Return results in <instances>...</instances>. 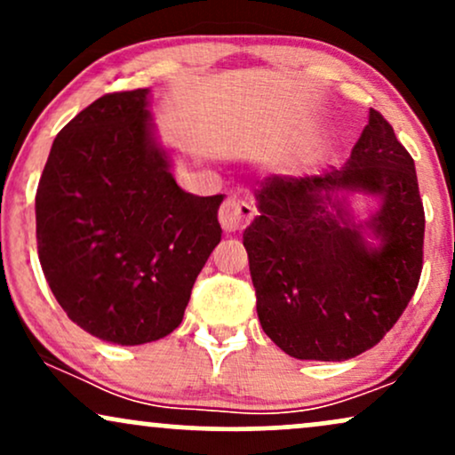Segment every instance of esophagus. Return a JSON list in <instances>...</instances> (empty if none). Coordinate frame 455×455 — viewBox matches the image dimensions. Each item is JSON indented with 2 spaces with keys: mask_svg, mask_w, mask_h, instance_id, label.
<instances>
[{
  "mask_svg": "<svg viewBox=\"0 0 455 455\" xmlns=\"http://www.w3.org/2000/svg\"><path fill=\"white\" fill-rule=\"evenodd\" d=\"M254 210L239 196H228L227 201L222 203L220 212H218V218H220L222 228L227 233H237L252 220Z\"/></svg>",
  "mask_w": 455,
  "mask_h": 455,
  "instance_id": "obj_1",
  "label": "esophagus"
}]
</instances>
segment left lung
Masks as SVG:
<instances>
[{
	"label": "left lung",
	"mask_w": 455,
	"mask_h": 455,
	"mask_svg": "<svg viewBox=\"0 0 455 455\" xmlns=\"http://www.w3.org/2000/svg\"><path fill=\"white\" fill-rule=\"evenodd\" d=\"M353 194L379 207L350 213ZM243 231L263 331L286 355L344 362L383 340L409 306L424 263V205L415 162L370 108L342 169L271 175L254 188Z\"/></svg>",
	"instance_id": "left-lung-1"
}]
</instances>
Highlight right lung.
Here are the masks:
<instances>
[{
  "label": "right lung",
  "mask_w": 455,
  "mask_h": 455,
  "mask_svg": "<svg viewBox=\"0 0 455 455\" xmlns=\"http://www.w3.org/2000/svg\"><path fill=\"white\" fill-rule=\"evenodd\" d=\"M149 90L98 98L57 134L36 192L44 278L72 323L134 347L180 327L220 243L224 195L177 186Z\"/></svg>",
  "instance_id": "1"
}]
</instances>
